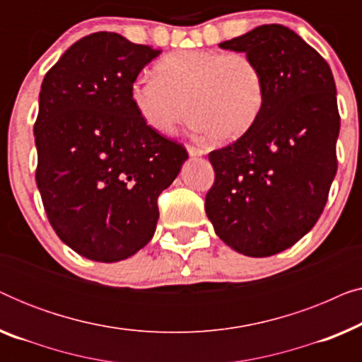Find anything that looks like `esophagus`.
Here are the masks:
<instances>
[{"label":"esophagus","instance_id":"obj_1","mask_svg":"<svg viewBox=\"0 0 362 362\" xmlns=\"http://www.w3.org/2000/svg\"><path fill=\"white\" fill-rule=\"evenodd\" d=\"M186 150H187V153H189V156H202L206 153L202 148L192 146V145H186Z\"/></svg>","mask_w":362,"mask_h":362}]
</instances>
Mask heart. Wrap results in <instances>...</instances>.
<instances>
[{"label":"heart","mask_w":362,"mask_h":362,"mask_svg":"<svg viewBox=\"0 0 362 362\" xmlns=\"http://www.w3.org/2000/svg\"><path fill=\"white\" fill-rule=\"evenodd\" d=\"M155 77L138 76L130 98L151 130L171 135L192 115L191 127L214 141H230L249 130L265 102L259 62L244 52L186 49L161 57Z\"/></svg>","instance_id":"b5f03b06"}]
</instances>
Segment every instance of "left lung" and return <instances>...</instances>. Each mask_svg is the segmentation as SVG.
<instances>
[{"label":"left lung","mask_w":362,"mask_h":362,"mask_svg":"<svg viewBox=\"0 0 362 362\" xmlns=\"http://www.w3.org/2000/svg\"><path fill=\"white\" fill-rule=\"evenodd\" d=\"M219 46L259 62L265 102L244 135L209 153L216 180L206 214L234 250L270 257L310 232L328 201L338 170L334 78L328 62L281 24Z\"/></svg>","instance_id":"left-lung-1"}]
</instances>
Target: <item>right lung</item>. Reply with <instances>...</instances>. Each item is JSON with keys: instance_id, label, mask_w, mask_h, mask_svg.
Segmentation results:
<instances>
[{"instance_id": "add662e5", "label": "right lung", "mask_w": 362, "mask_h": 362, "mask_svg": "<svg viewBox=\"0 0 362 362\" xmlns=\"http://www.w3.org/2000/svg\"><path fill=\"white\" fill-rule=\"evenodd\" d=\"M161 51L93 33L49 69L34 123L36 182L52 229L86 259L118 262L155 234L158 197L187 153L151 130L130 86Z\"/></svg>"}]
</instances>
